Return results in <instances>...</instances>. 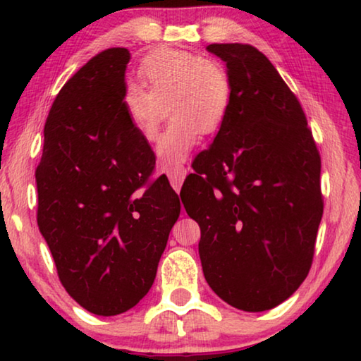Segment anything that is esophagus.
Instances as JSON below:
<instances>
[{
    "label": "esophagus",
    "instance_id": "1",
    "mask_svg": "<svg viewBox=\"0 0 361 361\" xmlns=\"http://www.w3.org/2000/svg\"><path fill=\"white\" fill-rule=\"evenodd\" d=\"M186 169L185 166H176L173 169L169 170V178H170V183H172V186L176 192L180 191L181 186H183V181H185L186 178Z\"/></svg>",
    "mask_w": 361,
    "mask_h": 361
}]
</instances>
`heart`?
I'll return each instance as SVG.
<instances>
[{
    "label": "heart",
    "instance_id": "heart-1",
    "mask_svg": "<svg viewBox=\"0 0 361 361\" xmlns=\"http://www.w3.org/2000/svg\"><path fill=\"white\" fill-rule=\"evenodd\" d=\"M148 89L129 82L122 102L140 135L152 142L167 111L172 116L159 137L156 154L164 166H178L223 124L231 103V79L221 65L185 51H159L145 60ZM168 109L166 110L165 108Z\"/></svg>",
    "mask_w": 361,
    "mask_h": 361
}]
</instances>
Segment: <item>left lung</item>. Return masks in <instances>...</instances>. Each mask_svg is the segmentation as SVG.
<instances>
[{
    "mask_svg": "<svg viewBox=\"0 0 361 361\" xmlns=\"http://www.w3.org/2000/svg\"><path fill=\"white\" fill-rule=\"evenodd\" d=\"M207 51L228 68L229 111L194 161L181 202L200 226L210 288L232 307L262 312L288 299L312 264L320 156L301 105L264 54L240 42Z\"/></svg>",
    "mask_w": 361,
    "mask_h": 361,
    "instance_id": "obj_1",
    "label": "left lung"
}]
</instances>
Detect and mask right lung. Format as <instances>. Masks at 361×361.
I'll return each instance as SVG.
<instances>
[{
    "label": "right lung",
    "instance_id": "add662e5",
    "mask_svg": "<svg viewBox=\"0 0 361 361\" xmlns=\"http://www.w3.org/2000/svg\"><path fill=\"white\" fill-rule=\"evenodd\" d=\"M130 52L111 47L70 78L49 111L38 226L68 295L95 315L137 305L156 279L180 199L154 169L122 95Z\"/></svg>",
    "mask_w": 361,
    "mask_h": 361
}]
</instances>
